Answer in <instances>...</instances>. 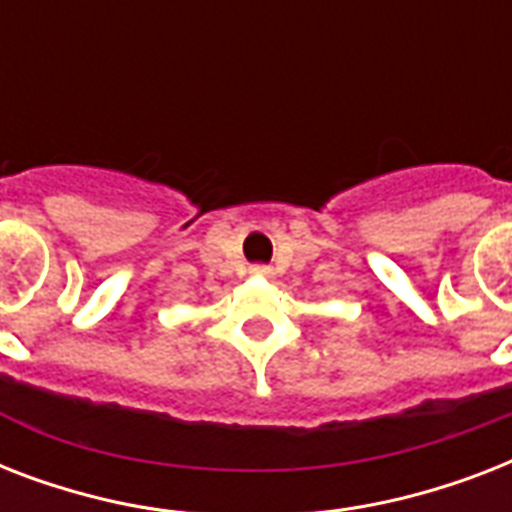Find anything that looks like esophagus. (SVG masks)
Here are the masks:
<instances>
[{"mask_svg": "<svg viewBox=\"0 0 512 512\" xmlns=\"http://www.w3.org/2000/svg\"><path fill=\"white\" fill-rule=\"evenodd\" d=\"M249 273H252V276H263V279H271L273 268H271V265H252V268H249Z\"/></svg>", "mask_w": 512, "mask_h": 512, "instance_id": "obj_1", "label": "esophagus"}]
</instances>
